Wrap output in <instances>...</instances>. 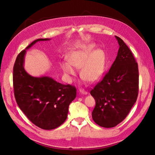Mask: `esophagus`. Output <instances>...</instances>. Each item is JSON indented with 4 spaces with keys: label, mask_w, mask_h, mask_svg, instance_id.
I'll return each instance as SVG.
<instances>
[{
    "label": "esophagus",
    "mask_w": 155,
    "mask_h": 155,
    "mask_svg": "<svg viewBox=\"0 0 155 155\" xmlns=\"http://www.w3.org/2000/svg\"><path fill=\"white\" fill-rule=\"evenodd\" d=\"M79 92L82 94H87V92L84 90V89H83V88L79 89Z\"/></svg>",
    "instance_id": "34e87169"
}]
</instances>
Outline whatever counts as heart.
Segmentation results:
<instances>
[{
    "label": "heart",
    "mask_w": 155,
    "mask_h": 155,
    "mask_svg": "<svg viewBox=\"0 0 155 155\" xmlns=\"http://www.w3.org/2000/svg\"><path fill=\"white\" fill-rule=\"evenodd\" d=\"M68 62L62 61L60 65L67 77L76 74V69L80 68V75L88 83H94L104 73L106 66V55L101 50H96V45L89 43L81 46L67 56Z\"/></svg>",
    "instance_id": "1"
}]
</instances>
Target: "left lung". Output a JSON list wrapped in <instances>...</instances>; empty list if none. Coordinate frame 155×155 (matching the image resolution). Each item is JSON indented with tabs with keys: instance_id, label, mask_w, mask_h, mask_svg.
<instances>
[{
	"instance_id": "1",
	"label": "left lung",
	"mask_w": 155,
	"mask_h": 155,
	"mask_svg": "<svg viewBox=\"0 0 155 155\" xmlns=\"http://www.w3.org/2000/svg\"><path fill=\"white\" fill-rule=\"evenodd\" d=\"M115 37L120 46L116 58L90 92L96 101L92 119L105 128L114 127L126 118L138 94V63L124 41Z\"/></svg>"
}]
</instances>
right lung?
<instances>
[{"mask_svg":"<svg viewBox=\"0 0 155 155\" xmlns=\"http://www.w3.org/2000/svg\"><path fill=\"white\" fill-rule=\"evenodd\" d=\"M28 46L17 55L13 67V83L17 104L31 122L45 130L58 127L67 118L69 105L76 97V88L63 85L48 76L34 77L24 68L26 50L38 41Z\"/></svg>","mask_w":155,"mask_h":155,"instance_id":"add662e5","label":"right lung"}]
</instances>
